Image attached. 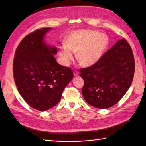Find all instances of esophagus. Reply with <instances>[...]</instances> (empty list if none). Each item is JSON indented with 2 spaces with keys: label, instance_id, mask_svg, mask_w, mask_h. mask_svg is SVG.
Masks as SVG:
<instances>
[{
  "label": "esophagus",
  "instance_id": "esophagus-1",
  "mask_svg": "<svg viewBox=\"0 0 146 146\" xmlns=\"http://www.w3.org/2000/svg\"><path fill=\"white\" fill-rule=\"evenodd\" d=\"M74 75L75 76H78L79 75V72L78 71H77V70H74Z\"/></svg>",
  "mask_w": 146,
  "mask_h": 146
}]
</instances>
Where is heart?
I'll return each mask as SVG.
<instances>
[{
    "instance_id": "obj_1",
    "label": "heart",
    "mask_w": 146,
    "mask_h": 146,
    "mask_svg": "<svg viewBox=\"0 0 146 146\" xmlns=\"http://www.w3.org/2000/svg\"><path fill=\"white\" fill-rule=\"evenodd\" d=\"M109 44L107 35L90 29L76 30L70 34L66 46L59 49V55L64 65H69L77 53V59L82 66H90L101 58Z\"/></svg>"
}]
</instances>
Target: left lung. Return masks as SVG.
I'll return each instance as SVG.
<instances>
[{
	"instance_id": "obj_1",
	"label": "left lung",
	"mask_w": 146,
	"mask_h": 146,
	"mask_svg": "<svg viewBox=\"0 0 146 146\" xmlns=\"http://www.w3.org/2000/svg\"><path fill=\"white\" fill-rule=\"evenodd\" d=\"M135 58L124 38L119 40L90 67L80 69L84 80L82 89L88 104L98 108L116 104L129 89L135 74Z\"/></svg>"
}]
</instances>
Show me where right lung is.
Wrapping results in <instances>:
<instances>
[{
	"label": "right lung",
	"mask_w": 146,
	"mask_h": 146,
	"mask_svg": "<svg viewBox=\"0 0 146 146\" xmlns=\"http://www.w3.org/2000/svg\"><path fill=\"white\" fill-rule=\"evenodd\" d=\"M50 29H38L25 36L13 60V77L17 90L29 106L39 111L55 107L74 77L71 69L57 63L53 55L57 54V48L43 41Z\"/></svg>",
	"instance_id": "right-lung-1"
}]
</instances>
